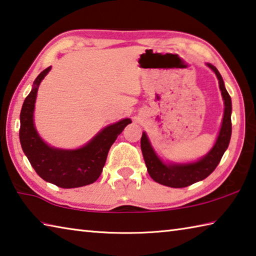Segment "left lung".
Segmentation results:
<instances>
[{"label": "left lung", "instance_id": "obj_1", "mask_svg": "<svg viewBox=\"0 0 256 256\" xmlns=\"http://www.w3.org/2000/svg\"><path fill=\"white\" fill-rule=\"evenodd\" d=\"M206 66H209L218 78L219 88L224 105L222 128H220L214 144L209 152L196 162H164L156 152L154 146H151L146 133H142L141 150L146 162V170L151 178L162 185L180 188H186V186L206 178L218 166L224 151L229 146L232 136V98L224 88L222 76H220L216 68L210 63H206Z\"/></svg>", "mask_w": 256, "mask_h": 256}]
</instances>
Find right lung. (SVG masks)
Masks as SVG:
<instances>
[{"instance_id":"right-lung-1","label":"right lung","mask_w":256,"mask_h":256,"mask_svg":"<svg viewBox=\"0 0 256 256\" xmlns=\"http://www.w3.org/2000/svg\"><path fill=\"white\" fill-rule=\"evenodd\" d=\"M50 68H45L36 78L32 92L21 108L19 131L21 148L37 174L48 183L63 188L92 184L102 174L112 144L132 120L123 118L108 125L78 149H60L47 144L34 126V112L38 88Z\"/></svg>"}]
</instances>
